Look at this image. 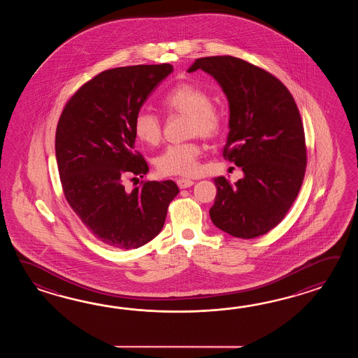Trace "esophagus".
I'll return each mask as SVG.
<instances>
[{
  "label": "esophagus",
  "mask_w": 358,
  "mask_h": 358,
  "mask_svg": "<svg viewBox=\"0 0 358 358\" xmlns=\"http://www.w3.org/2000/svg\"><path fill=\"white\" fill-rule=\"evenodd\" d=\"M176 184H178V187H179L180 189H184V188H189V187H192V185L194 184V182L190 180V179L180 178V179H176Z\"/></svg>",
  "instance_id": "34e87169"
}]
</instances>
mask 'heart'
<instances>
[{
    "label": "heart",
    "mask_w": 358,
    "mask_h": 358,
    "mask_svg": "<svg viewBox=\"0 0 358 358\" xmlns=\"http://www.w3.org/2000/svg\"><path fill=\"white\" fill-rule=\"evenodd\" d=\"M162 110L168 115H187V134L189 137H217L224 127V115L211 102L208 92L196 84H176L161 99ZM134 134L148 145H157L162 139V122L157 115L141 110L134 117ZM202 147L197 141L170 145L156 159L161 176H190L199 170Z\"/></svg>",
    "instance_id": "b5f03b06"
}]
</instances>
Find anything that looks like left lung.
<instances>
[{"label": "left lung", "mask_w": 358, "mask_h": 358, "mask_svg": "<svg viewBox=\"0 0 358 358\" xmlns=\"http://www.w3.org/2000/svg\"><path fill=\"white\" fill-rule=\"evenodd\" d=\"M198 69L228 97L230 131L222 156L244 173L236 184L215 178L210 217L230 236H264L284 219L303 182L307 150L297 103L276 76L242 59L201 57L188 73Z\"/></svg>", "instance_id": "left-lung-1"}]
</instances>
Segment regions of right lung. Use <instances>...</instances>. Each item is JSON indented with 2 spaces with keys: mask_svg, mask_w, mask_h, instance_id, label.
<instances>
[{
  "mask_svg": "<svg viewBox=\"0 0 358 358\" xmlns=\"http://www.w3.org/2000/svg\"><path fill=\"white\" fill-rule=\"evenodd\" d=\"M171 71L170 64L105 70L71 96L57 122L55 150L64 196L84 227L110 247L148 243L179 193L173 180L125 188V179L148 171L134 151V117Z\"/></svg>",
  "mask_w": 358,
  "mask_h": 358,
  "instance_id": "add662e5",
  "label": "right lung"
}]
</instances>
